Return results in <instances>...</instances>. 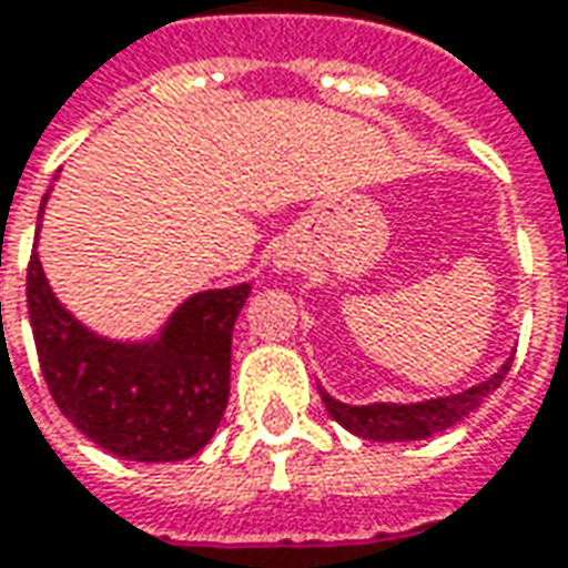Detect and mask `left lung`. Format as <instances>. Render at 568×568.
Here are the masks:
<instances>
[{
  "instance_id": "8db88e82",
  "label": "left lung",
  "mask_w": 568,
  "mask_h": 568,
  "mask_svg": "<svg viewBox=\"0 0 568 568\" xmlns=\"http://www.w3.org/2000/svg\"><path fill=\"white\" fill-rule=\"evenodd\" d=\"M509 365H513V359H506L488 382L475 384L469 390H459V394H450V397L422 399V403L349 406V403H341L325 390H318V394H322V403H325L331 418L341 422L349 435L363 437V440H384V444L387 440H422V437L447 432L456 422H463L469 413H475L485 403V397H490L504 384Z\"/></svg>"
}]
</instances>
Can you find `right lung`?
Listing matches in <instances>:
<instances>
[{
	"instance_id": "right-lung-1",
	"label": "right lung",
	"mask_w": 568,
	"mask_h": 568,
	"mask_svg": "<svg viewBox=\"0 0 568 568\" xmlns=\"http://www.w3.org/2000/svg\"><path fill=\"white\" fill-rule=\"evenodd\" d=\"M246 296L250 284L193 293L150 341H109L55 300L37 253L27 268L30 328L55 406L102 450L133 463H178L212 440Z\"/></svg>"
}]
</instances>
